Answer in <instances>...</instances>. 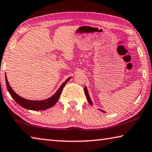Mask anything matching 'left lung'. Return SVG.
Wrapping results in <instances>:
<instances>
[{"label":"left lung","mask_w":152,"mask_h":152,"mask_svg":"<svg viewBox=\"0 0 152 152\" xmlns=\"http://www.w3.org/2000/svg\"><path fill=\"white\" fill-rule=\"evenodd\" d=\"M84 92H85V95H86V98H87V100H88V102H89V104H92V101H91V99H90L89 94H88V90H87L86 86L84 87ZM101 110L102 112H104V111H103V110Z\"/></svg>","instance_id":"left-lung-1"}]
</instances>
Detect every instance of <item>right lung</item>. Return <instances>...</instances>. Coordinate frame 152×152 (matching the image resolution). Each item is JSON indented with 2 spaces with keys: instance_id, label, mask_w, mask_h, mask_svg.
<instances>
[{
  "instance_id": "1",
  "label": "right lung",
  "mask_w": 152,
  "mask_h": 152,
  "mask_svg": "<svg viewBox=\"0 0 152 152\" xmlns=\"http://www.w3.org/2000/svg\"><path fill=\"white\" fill-rule=\"evenodd\" d=\"M70 78H68L66 80L61 84V86L59 88L57 92L53 95L52 96L49 98L48 99L43 100V101H31V100L25 99L21 96L18 95L16 92H15L12 89L11 86L9 85V83L8 80H7V76H5V80H6V84L7 88L8 89V91L9 92L10 94L12 96L17 103L19 104L20 106L25 108L26 109L33 110H45L49 108L52 107L54 106L55 104L58 101L59 98H60L62 89L66 85L67 82L69 81Z\"/></svg>"
}]
</instances>
